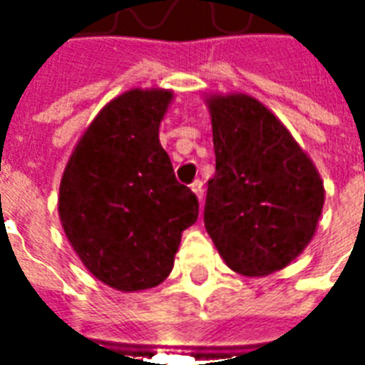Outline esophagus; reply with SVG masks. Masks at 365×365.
Wrapping results in <instances>:
<instances>
[{
  "mask_svg": "<svg viewBox=\"0 0 365 365\" xmlns=\"http://www.w3.org/2000/svg\"><path fill=\"white\" fill-rule=\"evenodd\" d=\"M190 187H191V191L197 195L199 201H203V182H201V180H195V182L191 183Z\"/></svg>",
  "mask_w": 365,
  "mask_h": 365,
  "instance_id": "esophagus-1",
  "label": "esophagus"
}]
</instances>
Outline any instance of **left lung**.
Returning a JSON list of instances; mask_svg holds the SVG:
<instances>
[{
  "label": "left lung",
  "instance_id": "left-lung-1",
  "mask_svg": "<svg viewBox=\"0 0 365 365\" xmlns=\"http://www.w3.org/2000/svg\"><path fill=\"white\" fill-rule=\"evenodd\" d=\"M215 175L203 221L230 269L268 275L303 252L324 203L321 175L289 130L254 97L209 99Z\"/></svg>",
  "mask_w": 365,
  "mask_h": 365
}]
</instances>
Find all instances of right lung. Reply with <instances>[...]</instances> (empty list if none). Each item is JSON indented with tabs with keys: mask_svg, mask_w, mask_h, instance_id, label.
I'll return each mask as SVG.
<instances>
[{
	"mask_svg": "<svg viewBox=\"0 0 365 365\" xmlns=\"http://www.w3.org/2000/svg\"><path fill=\"white\" fill-rule=\"evenodd\" d=\"M172 91L130 90L99 111L62 175L58 213L70 245L99 282L156 287L174 268L195 193L175 180L158 138Z\"/></svg>",
	"mask_w": 365,
	"mask_h": 365,
	"instance_id": "obj_1",
	"label": "right lung"
}]
</instances>
